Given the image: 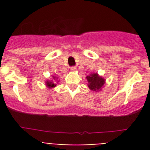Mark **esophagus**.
<instances>
[{"instance_id": "1", "label": "esophagus", "mask_w": 150, "mask_h": 150, "mask_svg": "<svg viewBox=\"0 0 150 150\" xmlns=\"http://www.w3.org/2000/svg\"><path fill=\"white\" fill-rule=\"evenodd\" d=\"M71 71H73V72H75V71H76V67H71Z\"/></svg>"}]
</instances>
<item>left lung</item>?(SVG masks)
<instances>
[{
  "label": "left lung",
  "mask_w": 150,
  "mask_h": 150,
  "mask_svg": "<svg viewBox=\"0 0 150 150\" xmlns=\"http://www.w3.org/2000/svg\"><path fill=\"white\" fill-rule=\"evenodd\" d=\"M88 81V86L91 91H100L105 84L106 79L100 76L98 73H91L90 75L86 76Z\"/></svg>",
  "instance_id": "left-lung-1"
}]
</instances>
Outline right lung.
<instances>
[{
	"instance_id": "1",
	"label": "right lung",
	"mask_w": 150,
	"mask_h": 150,
	"mask_svg": "<svg viewBox=\"0 0 150 150\" xmlns=\"http://www.w3.org/2000/svg\"><path fill=\"white\" fill-rule=\"evenodd\" d=\"M59 80H58V77L55 76H52V79H48V80H46L45 81V84H46V87L48 88H52L56 86L57 83H59Z\"/></svg>"
}]
</instances>
